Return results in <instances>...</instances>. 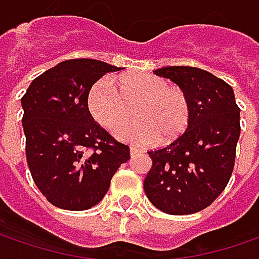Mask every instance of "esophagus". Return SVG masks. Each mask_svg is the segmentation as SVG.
<instances>
[{
  "label": "esophagus",
  "mask_w": 259,
  "mask_h": 259,
  "mask_svg": "<svg viewBox=\"0 0 259 259\" xmlns=\"http://www.w3.org/2000/svg\"><path fill=\"white\" fill-rule=\"evenodd\" d=\"M139 153H142L141 149H136V148H130V155H132V156H135V155H139Z\"/></svg>",
  "instance_id": "34e87169"
}]
</instances>
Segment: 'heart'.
Masks as SVG:
<instances>
[{
    "label": "heart",
    "mask_w": 259,
    "mask_h": 259,
    "mask_svg": "<svg viewBox=\"0 0 259 259\" xmlns=\"http://www.w3.org/2000/svg\"><path fill=\"white\" fill-rule=\"evenodd\" d=\"M137 103L140 120L116 132L117 139L132 145L175 141L190 124L187 94L169 81L152 73H124L101 78L88 91L87 106L93 118L106 129H117L128 118L127 105Z\"/></svg>",
    "instance_id": "obj_1"
}]
</instances>
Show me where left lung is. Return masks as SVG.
I'll list each match as a JSON object with an SVG mask.
<instances>
[{
    "label": "left lung",
    "mask_w": 259,
    "mask_h": 259,
    "mask_svg": "<svg viewBox=\"0 0 259 259\" xmlns=\"http://www.w3.org/2000/svg\"><path fill=\"white\" fill-rule=\"evenodd\" d=\"M153 73L186 93L191 117L178 139L148 152L152 168L143 188L152 204L168 214L197 213L210 206L231 180L241 110L231 85L204 69L165 66Z\"/></svg>",
    "instance_id": "8db88e82"
}]
</instances>
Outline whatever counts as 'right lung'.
Instances as JSON below:
<instances>
[{
    "label": "right lung",
    "mask_w": 259,
    "mask_h": 259,
    "mask_svg": "<svg viewBox=\"0 0 259 259\" xmlns=\"http://www.w3.org/2000/svg\"><path fill=\"white\" fill-rule=\"evenodd\" d=\"M120 69L96 59L63 61L39 75L21 98L28 169L56 207H94L130 159L129 146L97 124L87 106L90 88Z\"/></svg>",
    "instance_id": "1"
}]
</instances>
